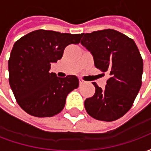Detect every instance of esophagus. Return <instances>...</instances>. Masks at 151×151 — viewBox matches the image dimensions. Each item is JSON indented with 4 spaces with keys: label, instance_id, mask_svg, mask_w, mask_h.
Wrapping results in <instances>:
<instances>
[{
    "label": "esophagus",
    "instance_id": "34e87169",
    "mask_svg": "<svg viewBox=\"0 0 151 151\" xmlns=\"http://www.w3.org/2000/svg\"><path fill=\"white\" fill-rule=\"evenodd\" d=\"M86 82V81H84L83 79H82V78L79 79V83H80V85H83V84H85Z\"/></svg>",
    "mask_w": 151,
    "mask_h": 151
}]
</instances>
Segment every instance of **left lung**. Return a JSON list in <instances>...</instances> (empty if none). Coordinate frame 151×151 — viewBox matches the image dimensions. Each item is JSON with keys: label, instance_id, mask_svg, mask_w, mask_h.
Wrapping results in <instances>:
<instances>
[{"label": "left lung", "instance_id": "left-lung-1", "mask_svg": "<svg viewBox=\"0 0 151 151\" xmlns=\"http://www.w3.org/2000/svg\"><path fill=\"white\" fill-rule=\"evenodd\" d=\"M81 43L94 57L95 65L110 78L104 89L93 82L95 92L85 100L87 113L103 121L122 117L133 106L142 86L143 60L136 43L112 29L82 33Z\"/></svg>", "mask_w": 151, "mask_h": 151}]
</instances>
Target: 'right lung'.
Instances as JSON below:
<instances>
[{"instance_id": "add662e5", "label": "right lung", "mask_w": 151, "mask_h": 151, "mask_svg": "<svg viewBox=\"0 0 151 151\" xmlns=\"http://www.w3.org/2000/svg\"><path fill=\"white\" fill-rule=\"evenodd\" d=\"M82 34L37 30L14 44L8 61L9 82L18 105L33 116L51 117L65 107L69 92L78 88L74 75L59 78L50 73L69 44L80 43Z\"/></svg>"}]
</instances>
